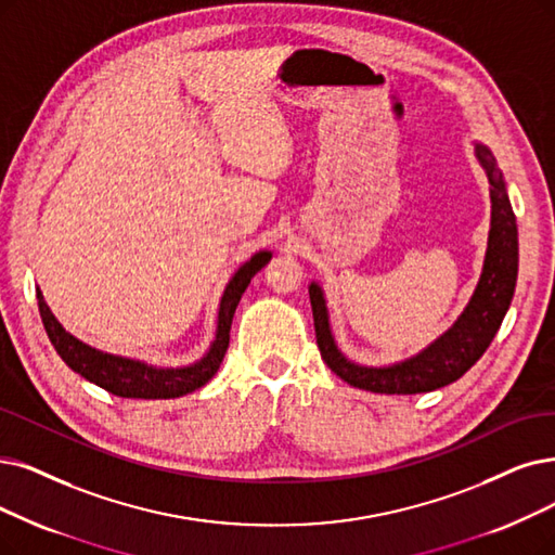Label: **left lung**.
Wrapping results in <instances>:
<instances>
[{
  "instance_id": "8db88e82",
  "label": "left lung",
  "mask_w": 555,
  "mask_h": 555,
  "mask_svg": "<svg viewBox=\"0 0 555 555\" xmlns=\"http://www.w3.org/2000/svg\"><path fill=\"white\" fill-rule=\"evenodd\" d=\"M476 157L487 172V180H490V238H487L482 273L469 305L464 307L453 327L447 330L437 341L414 354V358L391 366L354 364L337 348L335 337H332L323 289L317 282L309 284V300H312L321 358L344 383L375 393H424L462 378L482 358V352L490 348L515 296L519 243L515 211L509 205L494 154L476 143Z\"/></svg>"
}]
</instances>
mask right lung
<instances>
[{
	"instance_id": "add662e5",
	"label": "right lung",
	"mask_w": 555,
	"mask_h": 555,
	"mask_svg": "<svg viewBox=\"0 0 555 555\" xmlns=\"http://www.w3.org/2000/svg\"><path fill=\"white\" fill-rule=\"evenodd\" d=\"M271 257L273 255L269 250H259L232 275V280L228 282L223 292V298H220L216 339L205 358L197 360L191 366L159 369L139 360L120 358V354H108V352L95 350L93 346H88L77 337H73L70 332H65V327L50 312L46 298H42L40 292H36L40 319H42V325H46L52 346L61 354V360L73 371L83 375L86 380L95 383L108 393L120 396V398H145V401H150V398H180L184 393H191L195 389H201L203 385H207L214 378V373L220 369V362H223L225 350L230 346V327H232L236 305L243 292L248 289L250 280L271 261Z\"/></svg>"
}]
</instances>
